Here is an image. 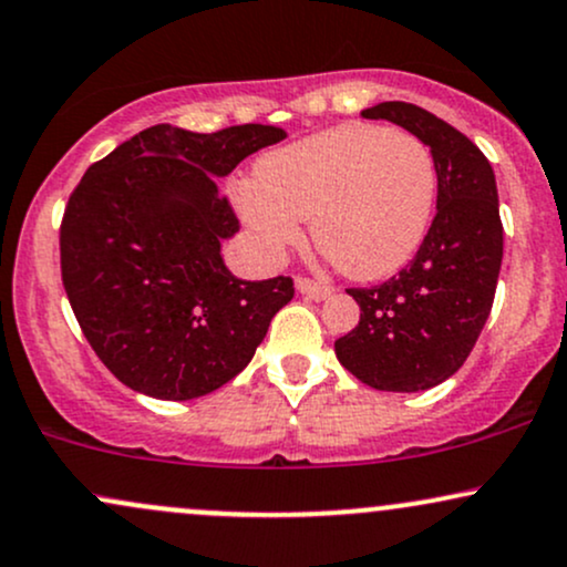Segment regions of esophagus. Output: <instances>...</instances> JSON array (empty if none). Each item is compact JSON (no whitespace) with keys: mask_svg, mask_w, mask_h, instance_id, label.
<instances>
[{"mask_svg":"<svg viewBox=\"0 0 567 567\" xmlns=\"http://www.w3.org/2000/svg\"><path fill=\"white\" fill-rule=\"evenodd\" d=\"M296 290L301 292V296L311 298V301H324V298L333 296V288H330V285L311 282V279H306V277H298L296 279Z\"/></svg>","mask_w":567,"mask_h":567,"instance_id":"obj_1","label":"esophagus"}]
</instances>
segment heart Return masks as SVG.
<instances>
[{
    "instance_id": "b5f03b06",
    "label": "heart",
    "mask_w": 567,
    "mask_h": 567,
    "mask_svg": "<svg viewBox=\"0 0 567 567\" xmlns=\"http://www.w3.org/2000/svg\"><path fill=\"white\" fill-rule=\"evenodd\" d=\"M437 194V159L419 135L351 122L258 159L239 207L266 256L296 245L311 218L330 261L354 279H383L421 250Z\"/></svg>"
}]
</instances>
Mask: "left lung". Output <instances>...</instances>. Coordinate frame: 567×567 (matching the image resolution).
<instances>
[{
    "label": "left lung",
    "instance_id": "left-lung-1",
    "mask_svg": "<svg viewBox=\"0 0 567 567\" xmlns=\"http://www.w3.org/2000/svg\"><path fill=\"white\" fill-rule=\"evenodd\" d=\"M419 135L437 159V216L400 275L351 288L360 324L336 341L351 375L379 392H424L466 362L491 315L504 226L491 162L445 120L405 101L362 112Z\"/></svg>",
    "mask_w": 567,
    "mask_h": 567
}]
</instances>
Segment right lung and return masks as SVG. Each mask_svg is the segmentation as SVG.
Masks as SVG:
<instances>
[{"label":"right lung","instance_id":"1","mask_svg":"<svg viewBox=\"0 0 567 567\" xmlns=\"http://www.w3.org/2000/svg\"><path fill=\"white\" fill-rule=\"evenodd\" d=\"M285 138L271 125H154L87 167L61 224V275L84 338L133 392L205 396L243 373L292 279H239V231L218 178Z\"/></svg>","mask_w":567,"mask_h":567}]
</instances>
